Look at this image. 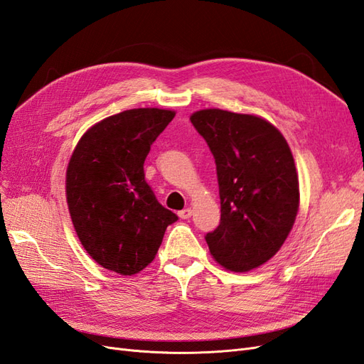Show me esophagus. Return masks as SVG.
I'll return each mask as SVG.
<instances>
[{
  "label": "esophagus",
  "instance_id": "34e87169",
  "mask_svg": "<svg viewBox=\"0 0 364 364\" xmlns=\"http://www.w3.org/2000/svg\"><path fill=\"white\" fill-rule=\"evenodd\" d=\"M178 214H179L181 218L186 220V218H190L193 215V209L191 208H185V209H182V211H179Z\"/></svg>",
  "mask_w": 364,
  "mask_h": 364
}]
</instances>
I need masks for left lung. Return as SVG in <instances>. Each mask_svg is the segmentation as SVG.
Listing matches in <instances>:
<instances>
[{
	"instance_id": "obj_1",
	"label": "left lung",
	"mask_w": 364,
	"mask_h": 364,
	"mask_svg": "<svg viewBox=\"0 0 364 364\" xmlns=\"http://www.w3.org/2000/svg\"><path fill=\"white\" fill-rule=\"evenodd\" d=\"M217 165L220 225L205 240L228 270L267 262L290 234L299 209V181L287 141L269 121L222 109L191 117Z\"/></svg>"
}]
</instances>
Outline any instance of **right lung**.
Segmentation results:
<instances>
[{
    "label": "right lung",
    "instance_id": "obj_1",
    "mask_svg": "<svg viewBox=\"0 0 364 364\" xmlns=\"http://www.w3.org/2000/svg\"><path fill=\"white\" fill-rule=\"evenodd\" d=\"M156 107L130 109L92 126L67 168V202L85 250L102 267L132 277L155 259L178 215L146 182L150 146L174 118Z\"/></svg>",
    "mask_w": 364,
    "mask_h": 364
}]
</instances>
